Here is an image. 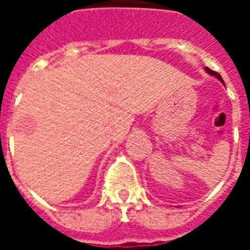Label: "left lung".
I'll return each mask as SVG.
<instances>
[{
	"mask_svg": "<svg viewBox=\"0 0 250 250\" xmlns=\"http://www.w3.org/2000/svg\"><path fill=\"white\" fill-rule=\"evenodd\" d=\"M205 71L208 72L209 75H211V76H215V77H217V79H218V80H220L221 83H224V80H222V77H221V75H218L217 72L211 71V69H209V68H205ZM224 85H225V84H224Z\"/></svg>",
	"mask_w": 250,
	"mask_h": 250,
	"instance_id": "8db88e82",
	"label": "left lung"
}]
</instances>
